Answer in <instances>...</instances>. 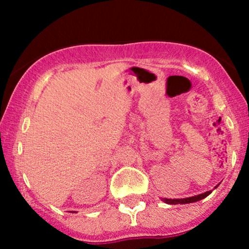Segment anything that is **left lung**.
I'll return each mask as SVG.
<instances>
[{"instance_id":"left-lung-1","label":"left lung","mask_w":249,"mask_h":249,"mask_svg":"<svg viewBox=\"0 0 249 249\" xmlns=\"http://www.w3.org/2000/svg\"><path fill=\"white\" fill-rule=\"evenodd\" d=\"M219 185H216L215 187H218ZM212 193V191H207V192L205 193H201V194H198V196H188V198H182V199H167V198H161V200L164 202H166L168 205H178V204H192V202H196V201H199V200L206 198L207 196H210V194Z\"/></svg>"}]
</instances>
